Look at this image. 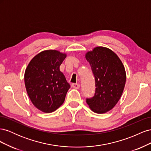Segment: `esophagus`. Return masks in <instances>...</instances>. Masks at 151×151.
<instances>
[{"instance_id": "34e87169", "label": "esophagus", "mask_w": 151, "mask_h": 151, "mask_svg": "<svg viewBox=\"0 0 151 151\" xmlns=\"http://www.w3.org/2000/svg\"><path fill=\"white\" fill-rule=\"evenodd\" d=\"M72 86L75 89H79L80 88V84L77 83H72Z\"/></svg>"}]
</instances>
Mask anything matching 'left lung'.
Returning <instances> with one entry per match:
<instances>
[{"label": "left lung", "mask_w": 151, "mask_h": 151, "mask_svg": "<svg viewBox=\"0 0 151 151\" xmlns=\"http://www.w3.org/2000/svg\"><path fill=\"white\" fill-rule=\"evenodd\" d=\"M95 78V93L86 98L92 110L104 113L115 106L122 94L126 81L124 66L111 50L102 47L86 54Z\"/></svg>", "instance_id": "1"}]
</instances>
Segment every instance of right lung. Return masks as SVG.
Wrapping results in <instances>:
<instances>
[{
  "mask_svg": "<svg viewBox=\"0 0 151 151\" xmlns=\"http://www.w3.org/2000/svg\"><path fill=\"white\" fill-rule=\"evenodd\" d=\"M66 55L45 50L32 59L24 73L27 93L34 106L45 113L55 111L64 102L70 88L60 66Z\"/></svg>",
  "mask_w": 151,
  "mask_h": 151,
  "instance_id": "1",
  "label": "right lung"
}]
</instances>
